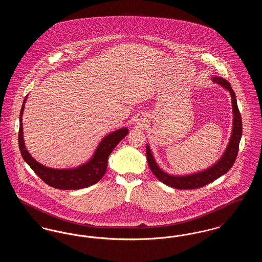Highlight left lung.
I'll use <instances>...</instances> for the list:
<instances>
[{"mask_svg": "<svg viewBox=\"0 0 262 262\" xmlns=\"http://www.w3.org/2000/svg\"><path fill=\"white\" fill-rule=\"evenodd\" d=\"M213 81L222 85L223 88L229 90L232 96V106H233V130L230 138V142L225 150L223 156L217 163H215L212 167L195 174H187V176H172L167 174L162 171L158 165L155 162L153 155L150 151L149 146L146 145V157L149 165L150 170L155 174V177L162 182L163 184L169 187L178 188V189H192L204 187L205 185L215 181L220 178L222 174H226L234 165L238 152V144L243 133V124H242V116L237 108L236 94L231 88L230 83L222 77L214 76Z\"/></svg>", "mask_w": 262, "mask_h": 262, "instance_id": "left-lung-1", "label": "left lung"}]
</instances>
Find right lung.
I'll use <instances>...</instances> for the list:
<instances>
[{"label":"right lung","instance_id":"add662e5","mask_svg":"<svg viewBox=\"0 0 262 262\" xmlns=\"http://www.w3.org/2000/svg\"><path fill=\"white\" fill-rule=\"evenodd\" d=\"M25 97L19 117L18 146L23 158L35 174L47 185L58 189H79L90 187L99 182L107 170L108 157L117 144L127 135L126 127L113 132L100 142L94 155L88 163L75 169H51L38 163L25 149L23 133V113L25 109Z\"/></svg>","mask_w":262,"mask_h":262}]
</instances>
